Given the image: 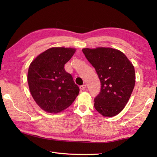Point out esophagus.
<instances>
[{"label":"esophagus","instance_id":"esophagus-1","mask_svg":"<svg viewBox=\"0 0 157 157\" xmlns=\"http://www.w3.org/2000/svg\"><path fill=\"white\" fill-rule=\"evenodd\" d=\"M79 88H80L81 91H84V90H85V89L86 88V86L85 84L82 85V86H80V87H79Z\"/></svg>","mask_w":157,"mask_h":157}]
</instances>
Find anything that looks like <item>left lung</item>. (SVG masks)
I'll use <instances>...</instances> for the list:
<instances>
[{
	"label": "left lung",
	"mask_w": 157,
	"mask_h": 157,
	"mask_svg": "<svg viewBox=\"0 0 157 157\" xmlns=\"http://www.w3.org/2000/svg\"><path fill=\"white\" fill-rule=\"evenodd\" d=\"M82 51L101 81V92L94 99L95 109L105 117L117 115L124 109L134 90V65L124 53L115 48H84Z\"/></svg>",
	"instance_id": "1"
}]
</instances>
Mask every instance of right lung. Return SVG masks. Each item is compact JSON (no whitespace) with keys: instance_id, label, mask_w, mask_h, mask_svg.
Segmentation results:
<instances>
[{"instance_id":"1","label":"right lung","mask_w":157,"mask_h":157,"mask_svg":"<svg viewBox=\"0 0 157 157\" xmlns=\"http://www.w3.org/2000/svg\"><path fill=\"white\" fill-rule=\"evenodd\" d=\"M75 48L52 47L40 53L29 65L28 82L34 101L43 111L58 113L71 105L79 89L65 65L74 55Z\"/></svg>"}]
</instances>
